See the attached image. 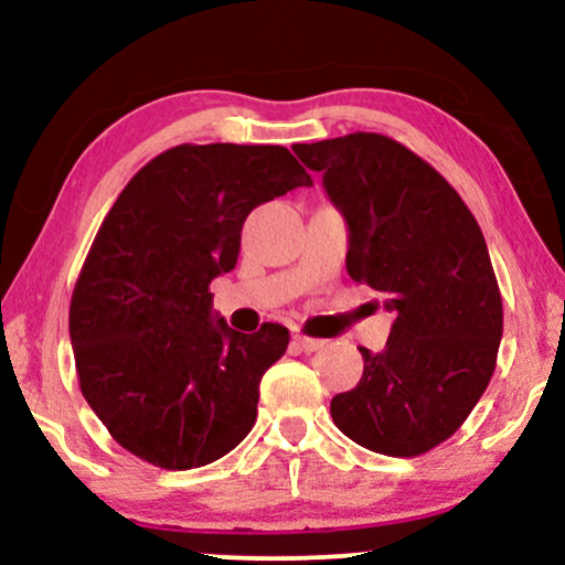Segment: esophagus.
Masks as SVG:
<instances>
[{"mask_svg": "<svg viewBox=\"0 0 565 565\" xmlns=\"http://www.w3.org/2000/svg\"><path fill=\"white\" fill-rule=\"evenodd\" d=\"M292 344L298 347V350H303V352H317L319 347H324V341L309 339V335H303V333H295L292 335Z\"/></svg>", "mask_w": 565, "mask_h": 565, "instance_id": "1", "label": "esophagus"}]
</instances>
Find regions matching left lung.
<instances>
[{
    "label": "left lung",
    "mask_w": 565,
    "mask_h": 565,
    "mask_svg": "<svg viewBox=\"0 0 565 565\" xmlns=\"http://www.w3.org/2000/svg\"><path fill=\"white\" fill-rule=\"evenodd\" d=\"M322 172L350 226L347 273L396 311L363 377L330 402L350 440L420 457L459 429L487 391L503 335V298L481 226L437 169L383 134L295 145Z\"/></svg>",
    "instance_id": "8db88e82"
}]
</instances>
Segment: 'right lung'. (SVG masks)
Masks as SVG:
<instances>
[{"instance_id": "right-lung-1", "label": "right lung", "mask_w": 565, "mask_h": 565, "mask_svg": "<svg viewBox=\"0 0 565 565\" xmlns=\"http://www.w3.org/2000/svg\"><path fill=\"white\" fill-rule=\"evenodd\" d=\"M311 174L278 145H180L130 177L71 298L78 385L134 457L191 470L230 454L256 420L259 380L289 330L213 319L210 281L241 256L248 213Z\"/></svg>"}]
</instances>
